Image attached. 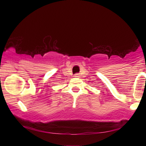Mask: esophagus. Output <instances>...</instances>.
Segmentation results:
<instances>
[{
    "instance_id": "34e87169",
    "label": "esophagus",
    "mask_w": 146,
    "mask_h": 146,
    "mask_svg": "<svg viewBox=\"0 0 146 146\" xmlns=\"http://www.w3.org/2000/svg\"><path fill=\"white\" fill-rule=\"evenodd\" d=\"M80 74H76L74 75L75 78H80Z\"/></svg>"
}]
</instances>
